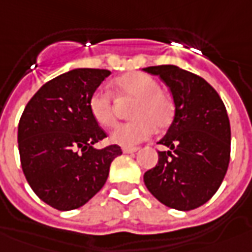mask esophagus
Listing matches in <instances>:
<instances>
[{"label": "esophagus", "instance_id": "obj_1", "mask_svg": "<svg viewBox=\"0 0 252 252\" xmlns=\"http://www.w3.org/2000/svg\"><path fill=\"white\" fill-rule=\"evenodd\" d=\"M122 151L123 154H133V152H137L138 148H137V147H123Z\"/></svg>", "mask_w": 252, "mask_h": 252}]
</instances>
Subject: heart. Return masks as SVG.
<instances>
[{"label": "heart", "instance_id": "b5f03b06", "mask_svg": "<svg viewBox=\"0 0 252 252\" xmlns=\"http://www.w3.org/2000/svg\"><path fill=\"white\" fill-rule=\"evenodd\" d=\"M116 93L123 98L134 100L130 109L133 121L118 125L111 140L123 147H133L147 140L156 129H166L174 118V101L160 90L154 76L144 72H130L114 81ZM92 116L98 125L111 127L116 122L114 98L108 92L97 89L89 100Z\"/></svg>", "mask_w": 252, "mask_h": 252}]
</instances>
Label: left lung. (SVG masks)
Listing matches in <instances>:
<instances>
[{
    "instance_id": "obj_1",
    "label": "left lung",
    "mask_w": 252,
    "mask_h": 252,
    "mask_svg": "<svg viewBox=\"0 0 252 252\" xmlns=\"http://www.w3.org/2000/svg\"><path fill=\"white\" fill-rule=\"evenodd\" d=\"M160 76L173 94L176 114L158 144L159 160L144 174L156 199L170 209L189 211L209 202L226 174L230 159V123L216 89L202 76L177 65L144 68Z\"/></svg>"
}]
</instances>
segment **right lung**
<instances>
[{
  "instance_id": "add662e5",
  "label": "right lung",
  "mask_w": 252,
  "mask_h": 252,
  "mask_svg": "<svg viewBox=\"0 0 252 252\" xmlns=\"http://www.w3.org/2000/svg\"><path fill=\"white\" fill-rule=\"evenodd\" d=\"M108 70L75 68L53 78L24 108L17 143L26 180L35 195L60 211L78 209L96 195L119 145H93L107 137L89 109L90 96Z\"/></svg>"
}]
</instances>
